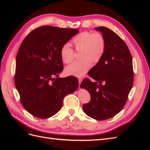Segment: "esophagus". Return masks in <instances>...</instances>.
Listing matches in <instances>:
<instances>
[{
    "instance_id": "1",
    "label": "esophagus",
    "mask_w": 150,
    "mask_h": 150,
    "mask_svg": "<svg viewBox=\"0 0 150 150\" xmlns=\"http://www.w3.org/2000/svg\"><path fill=\"white\" fill-rule=\"evenodd\" d=\"M78 81H79V87L80 88V84H81V81H82V79H81V78H79V79H78Z\"/></svg>"
}]
</instances>
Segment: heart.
Wrapping results in <instances>:
<instances>
[{"label": "heart", "mask_w": 150, "mask_h": 150, "mask_svg": "<svg viewBox=\"0 0 150 150\" xmlns=\"http://www.w3.org/2000/svg\"><path fill=\"white\" fill-rule=\"evenodd\" d=\"M71 42L76 51H80L81 59L68 66L66 72L68 75L82 77L89 70L92 61L98 62L102 58L106 49V40L101 33L84 31L72 38ZM60 55L65 64H70L74 59V49L68 44L62 46Z\"/></svg>", "instance_id": "obj_1"}]
</instances>
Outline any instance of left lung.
Returning <instances> with one entry per match:
<instances>
[{
	"mask_svg": "<svg viewBox=\"0 0 150 150\" xmlns=\"http://www.w3.org/2000/svg\"><path fill=\"white\" fill-rule=\"evenodd\" d=\"M95 29L102 33L106 49L88 72L96 81L86 78L80 87L91 95L90 101L83 106L84 112L95 120H104L115 116L125 105L133 84V60L127 45L115 32L106 27Z\"/></svg>",
	"mask_w": 150,
	"mask_h": 150,
	"instance_id": "left-lung-1",
	"label": "left lung"
}]
</instances>
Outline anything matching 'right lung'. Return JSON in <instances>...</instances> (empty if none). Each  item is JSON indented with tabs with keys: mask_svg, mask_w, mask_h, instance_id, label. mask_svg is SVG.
Masks as SVG:
<instances>
[{
	"mask_svg": "<svg viewBox=\"0 0 150 150\" xmlns=\"http://www.w3.org/2000/svg\"><path fill=\"white\" fill-rule=\"evenodd\" d=\"M78 33L77 29L42 25L32 30L21 44L15 85L22 106L35 117L46 119L56 114L64 98L78 88L76 77L58 76L63 70L61 49Z\"/></svg>",
	"mask_w": 150,
	"mask_h": 150,
	"instance_id": "add662e5",
	"label": "right lung"
}]
</instances>
